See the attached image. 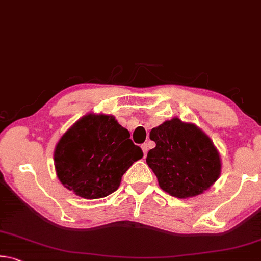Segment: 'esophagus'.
Listing matches in <instances>:
<instances>
[{
    "label": "esophagus",
    "mask_w": 261,
    "mask_h": 261,
    "mask_svg": "<svg viewBox=\"0 0 261 261\" xmlns=\"http://www.w3.org/2000/svg\"><path fill=\"white\" fill-rule=\"evenodd\" d=\"M141 149H143V152H144V156H146L147 152H148V145L143 144V145H141Z\"/></svg>",
    "instance_id": "obj_1"
}]
</instances>
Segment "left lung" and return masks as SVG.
<instances>
[{
  "label": "left lung",
  "mask_w": 261,
  "mask_h": 261,
  "mask_svg": "<svg viewBox=\"0 0 261 261\" xmlns=\"http://www.w3.org/2000/svg\"><path fill=\"white\" fill-rule=\"evenodd\" d=\"M149 138L156 146L147 153L146 162L160 188L171 196L182 199L198 196L218 179L219 153L194 124L173 118L152 129Z\"/></svg>",
  "instance_id": "left-lung-1"
}]
</instances>
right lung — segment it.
Instances as JSON below:
<instances>
[{
    "mask_svg": "<svg viewBox=\"0 0 261 261\" xmlns=\"http://www.w3.org/2000/svg\"><path fill=\"white\" fill-rule=\"evenodd\" d=\"M143 155L114 116L90 114L60 139L54 160L65 188L85 199H98L116 191L123 174Z\"/></svg>",
    "mask_w": 261,
    "mask_h": 261,
    "instance_id": "obj_1",
    "label": "right lung"
}]
</instances>
